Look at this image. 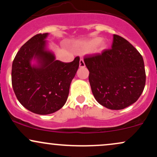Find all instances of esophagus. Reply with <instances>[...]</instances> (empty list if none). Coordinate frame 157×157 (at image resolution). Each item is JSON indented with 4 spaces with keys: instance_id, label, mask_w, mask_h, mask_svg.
I'll list each match as a JSON object with an SVG mask.
<instances>
[{
    "instance_id": "esophagus-1",
    "label": "esophagus",
    "mask_w": 157,
    "mask_h": 157,
    "mask_svg": "<svg viewBox=\"0 0 157 157\" xmlns=\"http://www.w3.org/2000/svg\"><path fill=\"white\" fill-rule=\"evenodd\" d=\"M79 65H80V67H84V66H85L84 60H82V58H81L80 60V63H79Z\"/></svg>"
}]
</instances>
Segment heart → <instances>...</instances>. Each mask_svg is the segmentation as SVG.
<instances>
[{
    "label": "heart",
    "instance_id": "b5f03b06",
    "mask_svg": "<svg viewBox=\"0 0 157 157\" xmlns=\"http://www.w3.org/2000/svg\"><path fill=\"white\" fill-rule=\"evenodd\" d=\"M107 47V44L100 37H94L87 42L81 44L77 47V51L79 52H87L94 49L97 52H102Z\"/></svg>",
    "mask_w": 157,
    "mask_h": 157
}]
</instances>
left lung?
<instances>
[{"label":"left lung","instance_id":"1","mask_svg":"<svg viewBox=\"0 0 157 157\" xmlns=\"http://www.w3.org/2000/svg\"><path fill=\"white\" fill-rule=\"evenodd\" d=\"M113 37L111 48L86 56L84 62L97 101L109 109L120 110L138 100L146 75L140 52L121 36Z\"/></svg>","mask_w":157,"mask_h":157}]
</instances>
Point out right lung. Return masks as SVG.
Masks as SVG:
<instances>
[{"mask_svg":"<svg viewBox=\"0 0 157 157\" xmlns=\"http://www.w3.org/2000/svg\"><path fill=\"white\" fill-rule=\"evenodd\" d=\"M48 34H37L17 52L12 67V84L16 97L23 107L37 114H49L66 103L70 84L79 67L80 57L72 62L55 60L45 49ZM39 59L38 67H32V58Z\"/></svg>","mask_w":157,"mask_h":157,"instance_id":"right-lung-1","label":"right lung"}]
</instances>
